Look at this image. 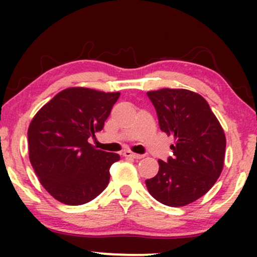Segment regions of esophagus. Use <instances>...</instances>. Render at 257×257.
<instances>
[{"instance_id":"obj_1","label":"esophagus","mask_w":257,"mask_h":257,"mask_svg":"<svg viewBox=\"0 0 257 257\" xmlns=\"http://www.w3.org/2000/svg\"><path fill=\"white\" fill-rule=\"evenodd\" d=\"M123 156L124 157H131V158H134V159H140L144 157V155H139V153H134V152H131V151H124L123 152Z\"/></svg>"}]
</instances>
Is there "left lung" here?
Here are the masks:
<instances>
[{
  "instance_id": "8db88e82",
  "label": "left lung",
  "mask_w": 257,
  "mask_h": 257,
  "mask_svg": "<svg viewBox=\"0 0 257 257\" xmlns=\"http://www.w3.org/2000/svg\"><path fill=\"white\" fill-rule=\"evenodd\" d=\"M155 106L161 131L172 135L173 157L159 159L155 178L146 187L155 199L168 206H184L208 192L223 168L226 137L206 100L187 89L147 93Z\"/></svg>"
}]
</instances>
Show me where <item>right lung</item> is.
<instances>
[{"label":"right lung","instance_id":"obj_1","mask_svg":"<svg viewBox=\"0 0 257 257\" xmlns=\"http://www.w3.org/2000/svg\"><path fill=\"white\" fill-rule=\"evenodd\" d=\"M118 98V91L67 88L32 118L29 158L41 184L59 202L84 204L107 187L119 155L96 150L88 139L104 128Z\"/></svg>","mask_w":257,"mask_h":257}]
</instances>
